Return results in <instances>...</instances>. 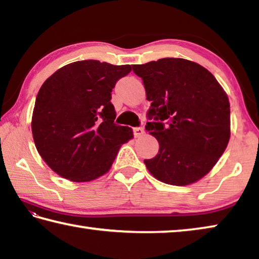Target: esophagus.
<instances>
[{"mask_svg":"<svg viewBox=\"0 0 259 259\" xmlns=\"http://www.w3.org/2000/svg\"><path fill=\"white\" fill-rule=\"evenodd\" d=\"M134 134L136 137H139V136H142L144 134V129L142 126H137V128H134Z\"/></svg>","mask_w":259,"mask_h":259,"instance_id":"1","label":"esophagus"}]
</instances>
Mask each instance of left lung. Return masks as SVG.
Wrapping results in <instances>:
<instances>
[{
    "mask_svg": "<svg viewBox=\"0 0 259 259\" xmlns=\"http://www.w3.org/2000/svg\"><path fill=\"white\" fill-rule=\"evenodd\" d=\"M151 102L145 129L159 153L144 160L153 176L184 186L205 176L230 140V102L208 69L182 58L133 65Z\"/></svg>",
    "mask_w": 259,
    "mask_h": 259,
    "instance_id": "1",
    "label": "left lung"
}]
</instances>
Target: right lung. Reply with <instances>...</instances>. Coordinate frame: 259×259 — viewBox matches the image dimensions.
I'll return each instance as SVG.
<instances>
[{
  "label": "right lung",
  "mask_w": 259,
  "mask_h": 259,
  "mask_svg": "<svg viewBox=\"0 0 259 259\" xmlns=\"http://www.w3.org/2000/svg\"><path fill=\"white\" fill-rule=\"evenodd\" d=\"M130 65L74 61L47 78L32 117L35 146L56 174L72 182H90L106 174L133 129L114 123L115 83Z\"/></svg>",
  "instance_id": "add662e5"
}]
</instances>
